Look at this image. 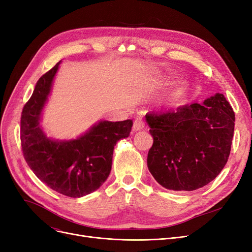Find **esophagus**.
Instances as JSON below:
<instances>
[{"label": "esophagus", "mask_w": 252, "mask_h": 252, "mask_svg": "<svg viewBox=\"0 0 252 252\" xmlns=\"http://www.w3.org/2000/svg\"><path fill=\"white\" fill-rule=\"evenodd\" d=\"M144 126H145V125H144V123L141 121V119H136V121L134 122L133 129H134V130H141Z\"/></svg>", "instance_id": "obj_1"}]
</instances>
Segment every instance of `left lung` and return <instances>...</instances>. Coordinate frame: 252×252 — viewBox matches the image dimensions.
<instances>
[{
  "instance_id": "left-lung-1",
  "label": "left lung",
  "mask_w": 252,
  "mask_h": 252,
  "mask_svg": "<svg viewBox=\"0 0 252 252\" xmlns=\"http://www.w3.org/2000/svg\"><path fill=\"white\" fill-rule=\"evenodd\" d=\"M153 145L148 169L162 187L193 191L215 180L226 165L234 135L235 114L222 94L180 106L176 111L148 113Z\"/></svg>"
}]
</instances>
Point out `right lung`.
Wrapping results in <instances>:
<instances>
[{
	"instance_id": "1",
	"label": "right lung",
	"mask_w": 252,
	"mask_h": 252,
	"mask_svg": "<svg viewBox=\"0 0 252 252\" xmlns=\"http://www.w3.org/2000/svg\"><path fill=\"white\" fill-rule=\"evenodd\" d=\"M60 63L39 77L24 105L21 146L26 162L39 180L62 195L79 198L96 191L107 180L115 144L129 136L133 121H100L71 140L48 137L41 126L42 113Z\"/></svg>"
}]
</instances>
